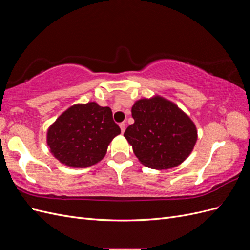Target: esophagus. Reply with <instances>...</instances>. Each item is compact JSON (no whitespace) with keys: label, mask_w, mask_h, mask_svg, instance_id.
I'll list each match as a JSON object with an SVG mask.
<instances>
[{"label":"esophagus","mask_w":250,"mask_h":250,"mask_svg":"<svg viewBox=\"0 0 250 250\" xmlns=\"http://www.w3.org/2000/svg\"><path fill=\"white\" fill-rule=\"evenodd\" d=\"M120 128H121V131H122V133H124V131H125V129H126V124L124 123V122H122V123H120Z\"/></svg>","instance_id":"34e87169"}]
</instances>
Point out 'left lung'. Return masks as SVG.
Masks as SVG:
<instances>
[{
	"label": "left lung",
	"instance_id": "1",
	"mask_svg": "<svg viewBox=\"0 0 250 250\" xmlns=\"http://www.w3.org/2000/svg\"><path fill=\"white\" fill-rule=\"evenodd\" d=\"M131 113L134 123L127 127L124 137L143 165L166 170L176 167L190 155L197 130L175 104L156 96L135 102Z\"/></svg>",
	"mask_w": 250,
	"mask_h": 250
}]
</instances>
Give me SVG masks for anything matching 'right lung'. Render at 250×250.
Wrapping results in <instances>:
<instances>
[{"mask_svg":"<svg viewBox=\"0 0 250 250\" xmlns=\"http://www.w3.org/2000/svg\"><path fill=\"white\" fill-rule=\"evenodd\" d=\"M120 133L111 109L89 102L66 109L49 128L47 142L60 163L86 168L102 160L109 143Z\"/></svg>","mask_w":250,"mask_h":250,"instance_id":"add662e5","label":"right lung"}]
</instances>
